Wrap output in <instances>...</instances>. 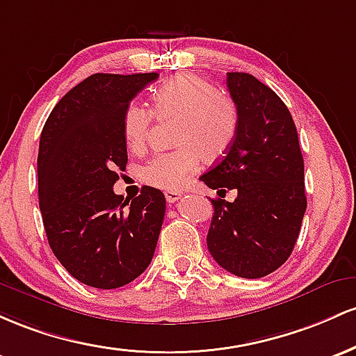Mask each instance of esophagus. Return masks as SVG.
Instances as JSON below:
<instances>
[{
	"label": "esophagus",
	"mask_w": 356,
	"mask_h": 356,
	"mask_svg": "<svg viewBox=\"0 0 356 356\" xmlns=\"http://www.w3.org/2000/svg\"><path fill=\"white\" fill-rule=\"evenodd\" d=\"M165 197H166V202L168 203H177L178 200L183 197V195L179 193V191H166Z\"/></svg>",
	"instance_id": "34e87169"
}]
</instances>
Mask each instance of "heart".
Instances as JSON below:
<instances>
[{"instance_id": "heart-1", "label": "heart", "mask_w": 356, "mask_h": 356, "mask_svg": "<svg viewBox=\"0 0 356 356\" xmlns=\"http://www.w3.org/2000/svg\"><path fill=\"white\" fill-rule=\"evenodd\" d=\"M153 115L177 119V145L181 149L151 158L141 171L143 181L161 190H179L197 171L200 159L225 156L238 133V109L211 83L181 74L163 83L151 95V111L129 104L122 114V134L129 149L146 145Z\"/></svg>"}]
</instances>
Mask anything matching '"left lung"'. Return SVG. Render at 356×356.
Segmentation results:
<instances>
[{
  "instance_id": "8db88e82",
  "label": "left lung",
  "mask_w": 356,
  "mask_h": 356,
  "mask_svg": "<svg viewBox=\"0 0 356 356\" xmlns=\"http://www.w3.org/2000/svg\"><path fill=\"white\" fill-rule=\"evenodd\" d=\"M238 133L220 161L200 179L211 190H237L234 202L211 200L207 235L211 257L229 273L257 279L289 259L306 211L305 161L289 109L245 72H229Z\"/></svg>"
}]
</instances>
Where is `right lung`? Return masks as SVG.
I'll return each instance as SVG.
<instances>
[{
  "instance_id": "1",
  "label": "right lung",
  "mask_w": 356,
  "mask_h": 356,
  "mask_svg": "<svg viewBox=\"0 0 356 356\" xmlns=\"http://www.w3.org/2000/svg\"><path fill=\"white\" fill-rule=\"evenodd\" d=\"M156 72L94 74L54 107L38 147V200L60 264L97 289L129 284L149 266L166 200L153 186L126 198L113 186L127 165L122 114Z\"/></svg>"
}]
</instances>
